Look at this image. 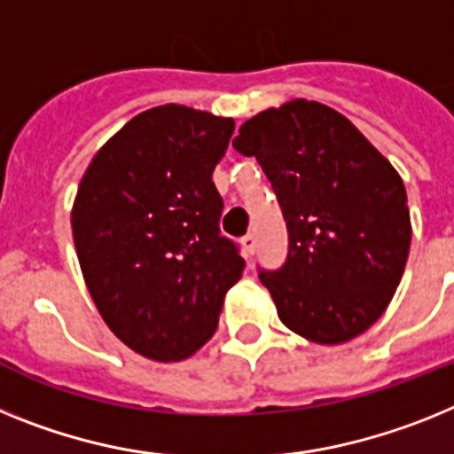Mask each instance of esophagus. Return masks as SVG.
I'll return each mask as SVG.
<instances>
[{
	"label": "esophagus",
	"instance_id": "obj_1",
	"mask_svg": "<svg viewBox=\"0 0 454 454\" xmlns=\"http://www.w3.org/2000/svg\"><path fill=\"white\" fill-rule=\"evenodd\" d=\"M255 244H258V242H255L254 232H249V235H244V238H242V247H244V251H247V254H249V255L255 251Z\"/></svg>",
	"mask_w": 454,
	"mask_h": 454
}]
</instances>
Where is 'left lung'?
<instances>
[{"instance_id": "1", "label": "left lung", "mask_w": 454, "mask_h": 454, "mask_svg": "<svg viewBox=\"0 0 454 454\" xmlns=\"http://www.w3.org/2000/svg\"><path fill=\"white\" fill-rule=\"evenodd\" d=\"M232 145L258 160L290 232L287 262L260 274L283 325L342 345L388 309L411 244L400 173L349 118L287 100L244 121Z\"/></svg>"}]
</instances>
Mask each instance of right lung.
<instances>
[{
	"instance_id": "right-lung-1",
	"label": "right lung",
	"mask_w": 454,
	"mask_h": 454,
	"mask_svg": "<svg viewBox=\"0 0 454 454\" xmlns=\"http://www.w3.org/2000/svg\"><path fill=\"white\" fill-rule=\"evenodd\" d=\"M232 118L160 105L137 114L93 155L70 223L82 276L114 336L171 364L215 336L244 260L219 235L212 171Z\"/></svg>"
}]
</instances>
